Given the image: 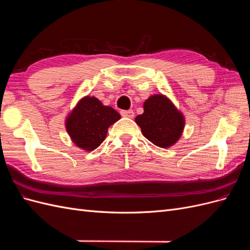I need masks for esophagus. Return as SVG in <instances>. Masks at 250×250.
Here are the masks:
<instances>
[{"instance_id":"esophagus-1","label":"esophagus","mask_w":250,"mask_h":250,"mask_svg":"<svg viewBox=\"0 0 250 250\" xmlns=\"http://www.w3.org/2000/svg\"><path fill=\"white\" fill-rule=\"evenodd\" d=\"M121 115H122L123 117H126V118H133L134 112H133V110H122L121 111Z\"/></svg>"}]
</instances>
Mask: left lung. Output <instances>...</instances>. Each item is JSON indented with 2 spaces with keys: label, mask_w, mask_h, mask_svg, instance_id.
<instances>
[{
  "label": "left lung",
  "mask_w": 250,
  "mask_h": 250,
  "mask_svg": "<svg viewBox=\"0 0 250 250\" xmlns=\"http://www.w3.org/2000/svg\"><path fill=\"white\" fill-rule=\"evenodd\" d=\"M144 137L154 145L168 148L175 144L185 128V117L164 95L150 96L144 112L135 118Z\"/></svg>",
  "instance_id": "left-lung-1"
}]
</instances>
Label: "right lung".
<instances>
[{"label":"right lung","mask_w":250,"mask_h":250,"mask_svg":"<svg viewBox=\"0 0 250 250\" xmlns=\"http://www.w3.org/2000/svg\"><path fill=\"white\" fill-rule=\"evenodd\" d=\"M120 119L117 110L105 106L95 97L86 96L66 117L65 128L75 145L93 151L106 138L108 127Z\"/></svg>","instance_id":"1"}]
</instances>
